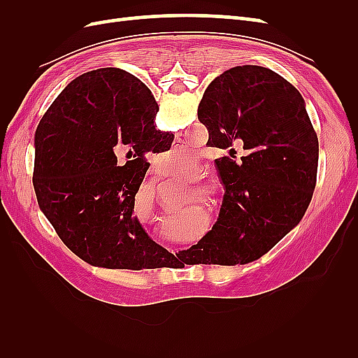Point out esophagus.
<instances>
[{
	"label": "esophagus",
	"instance_id": "obj_1",
	"mask_svg": "<svg viewBox=\"0 0 358 358\" xmlns=\"http://www.w3.org/2000/svg\"><path fill=\"white\" fill-rule=\"evenodd\" d=\"M176 143H180V142H176Z\"/></svg>",
	"mask_w": 358,
	"mask_h": 358
}]
</instances>
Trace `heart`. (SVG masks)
<instances>
[{"mask_svg": "<svg viewBox=\"0 0 358 358\" xmlns=\"http://www.w3.org/2000/svg\"><path fill=\"white\" fill-rule=\"evenodd\" d=\"M171 158L178 162V166L182 167H187L189 164H192L194 161H196V154H194V150L189 148H183L180 150H173L170 152Z\"/></svg>", "mask_w": 358, "mask_h": 358, "instance_id": "obj_1", "label": "heart"}]
</instances>
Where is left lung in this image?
<instances>
[{"label":"left lung","mask_w":358,"mask_h":358,"mask_svg":"<svg viewBox=\"0 0 358 358\" xmlns=\"http://www.w3.org/2000/svg\"><path fill=\"white\" fill-rule=\"evenodd\" d=\"M199 119L210 146L243 142L248 155L215 159L222 206L212 230L188 249L189 264L255 262L301 221L315 189L318 137L306 103L278 73L239 66L212 80Z\"/></svg>","instance_id":"obj_1"}]
</instances>
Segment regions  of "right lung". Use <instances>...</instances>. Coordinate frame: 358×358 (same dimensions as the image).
<instances>
[{"instance_id": "obj_1", "label": "right lung", "mask_w": 358, "mask_h": 358, "mask_svg": "<svg viewBox=\"0 0 358 358\" xmlns=\"http://www.w3.org/2000/svg\"><path fill=\"white\" fill-rule=\"evenodd\" d=\"M157 112L145 83L107 67L69 83L37 127L38 206L64 245L91 266L157 268L171 255L133 215L149 169L145 155L173 137L155 128ZM117 153L134 159L119 166Z\"/></svg>"}]
</instances>
